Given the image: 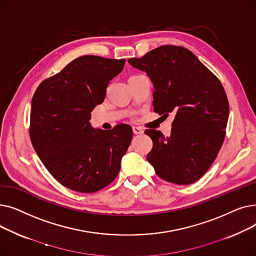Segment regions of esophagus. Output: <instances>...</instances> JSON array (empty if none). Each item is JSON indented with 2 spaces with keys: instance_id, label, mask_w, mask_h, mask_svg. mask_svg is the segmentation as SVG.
Instances as JSON below:
<instances>
[{
  "instance_id": "1",
  "label": "esophagus",
  "mask_w": 256,
  "mask_h": 256,
  "mask_svg": "<svg viewBox=\"0 0 256 256\" xmlns=\"http://www.w3.org/2000/svg\"><path fill=\"white\" fill-rule=\"evenodd\" d=\"M132 132L135 134V135H140V134H143V130L141 128H138V126H134L132 128Z\"/></svg>"
}]
</instances>
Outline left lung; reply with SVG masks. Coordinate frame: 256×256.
<instances>
[{
  "mask_svg": "<svg viewBox=\"0 0 256 256\" xmlns=\"http://www.w3.org/2000/svg\"><path fill=\"white\" fill-rule=\"evenodd\" d=\"M128 62L152 82L154 112L176 114L170 137L145 130L154 143L147 160L160 178L195 182L208 170L225 138L230 104L221 82L182 46H162Z\"/></svg>",
  "mask_w": 256,
  "mask_h": 256,
  "instance_id": "obj_1",
  "label": "left lung"
}]
</instances>
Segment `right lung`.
I'll return each instance as SVG.
<instances>
[{
    "instance_id": "right-lung-1",
    "label": "right lung",
    "mask_w": 256,
    "mask_h": 256,
    "mask_svg": "<svg viewBox=\"0 0 256 256\" xmlns=\"http://www.w3.org/2000/svg\"><path fill=\"white\" fill-rule=\"evenodd\" d=\"M126 59L82 56L38 86L32 98L30 137L52 176L76 192L93 193L118 176L132 138L128 124L92 128L91 111L106 98Z\"/></svg>"
}]
</instances>
